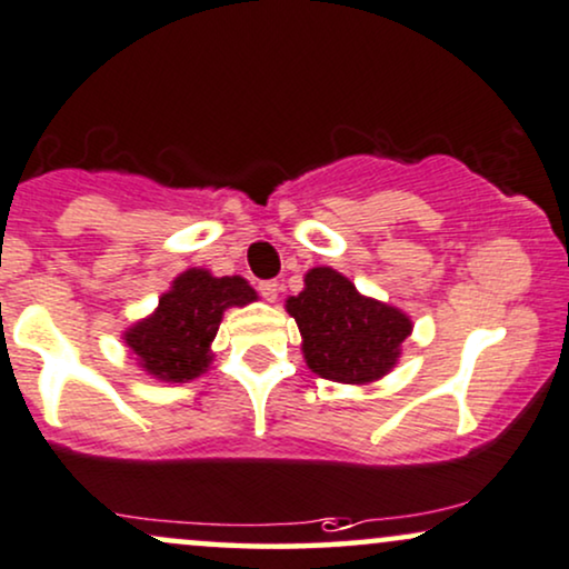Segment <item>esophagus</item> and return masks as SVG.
I'll list each match as a JSON object with an SVG mask.
<instances>
[{
    "label": "esophagus",
    "mask_w": 569,
    "mask_h": 569,
    "mask_svg": "<svg viewBox=\"0 0 569 569\" xmlns=\"http://www.w3.org/2000/svg\"><path fill=\"white\" fill-rule=\"evenodd\" d=\"M258 292H261V296L269 300V303H273V300H277V296H279V282H273V279H263V282L258 284Z\"/></svg>",
    "instance_id": "1"
}]
</instances>
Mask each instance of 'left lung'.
Wrapping results in <instances>:
<instances>
[{
    "mask_svg": "<svg viewBox=\"0 0 569 569\" xmlns=\"http://www.w3.org/2000/svg\"><path fill=\"white\" fill-rule=\"evenodd\" d=\"M303 335L308 367L325 380L371 382L388 375L411 335V321L398 308L363 298L335 269H311L306 290L287 300Z\"/></svg>",
    "mask_w": 569,
    "mask_h": 569,
    "instance_id": "obj_1",
    "label": "left lung"
}]
</instances>
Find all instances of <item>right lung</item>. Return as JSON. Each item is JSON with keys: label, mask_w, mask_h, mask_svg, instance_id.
<instances>
[{"label": "right lung", "mask_w": 569, "mask_h": 569, "mask_svg": "<svg viewBox=\"0 0 569 569\" xmlns=\"http://www.w3.org/2000/svg\"><path fill=\"white\" fill-rule=\"evenodd\" d=\"M256 290L240 277L189 269L160 298L158 311L126 332L142 369L168 382L198 377L210 363V342L229 306H248Z\"/></svg>", "instance_id": "obj_1"}]
</instances>
